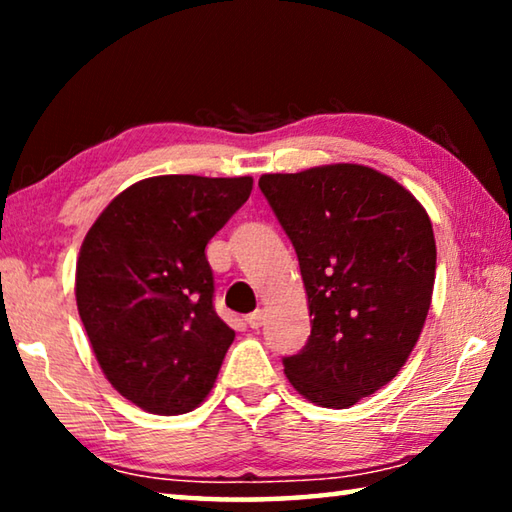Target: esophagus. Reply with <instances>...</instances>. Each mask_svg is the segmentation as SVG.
<instances>
[{
    "mask_svg": "<svg viewBox=\"0 0 512 512\" xmlns=\"http://www.w3.org/2000/svg\"><path fill=\"white\" fill-rule=\"evenodd\" d=\"M246 320H248V325L253 327V329H257V327H262L264 325V320H266V314H264V309H255L253 314H248L246 316Z\"/></svg>",
    "mask_w": 512,
    "mask_h": 512,
    "instance_id": "1",
    "label": "esophagus"
}]
</instances>
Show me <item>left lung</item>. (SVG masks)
I'll use <instances>...</instances> for the list:
<instances>
[{
  "mask_svg": "<svg viewBox=\"0 0 512 512\" xmlns=\"http://www.w3.org/2000/svg\"><path fill=\"white\" fill-rule=\"evenodd\" d=\"M259 189L296 248L311 316L284 375L305 400L348 409L420 339L436 280L429 214L391 176L350 162L264 173Z\"/></svg>",
  "mask_w": 512,
  "mask_h": 512,
  "instance_id": "8db88e82",
  "label": "left lung"
}]
</instances>
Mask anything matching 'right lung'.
<instances>
[{"label":"right lung","instance_id":"obj_1","mask_svg":"<svg viewBox=\"0 0 512 512\" xmlns=\"http://www.w3.org/2000/svg\"><path fill=\"white\" fill-rule=\"evenodd\" d=\"M250 192V176L144 178L83 239L79 316L103 375L144 411H194L212 391L235 329L214 311L205 246Z\"/></svg>","mask_w":512,"mask_h":512}]
</instances>
